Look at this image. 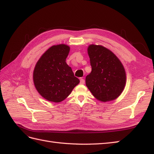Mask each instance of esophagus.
Here are the masks:
<instances>
[{"label":"esophagus","mask_w":154,"mask_h":154,"mask_svg":"<svg viewBox=\"0 0 154 154\" xmlns=\"http://www.w3.org/2000/svg\"><path fill=\"white\" fill-rule=\"evenodd\" d=\"M80 84H81V85H84L85 84V80L83 79H80Z\"/></svg>","instance_id":"34e87169"}]
</instances>
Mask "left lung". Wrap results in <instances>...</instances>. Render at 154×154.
<instances>
[{"label": "left lung", "instance_id": "1", "mask_svg": "<svg viewBox=\"0 0 154 154\" xmlns=\"http://www.w3.org/2000/svg\"><path fill=\"white\" fill-rule=\"evenodd\" d=\"M87 51L92 71L86 77V85L100 101L116 99L126 84L123 64L112 51L103 46L91 45Z\"/></svg>", "mask_w": 154, "mask_h": 154}]
</instances>
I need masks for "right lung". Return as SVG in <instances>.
<instances>
[{
	"mask_svg": "<svg viewBox=\"0 0 154 154\" xmlns=\"http://www.w3.org/2000/svg\"><path fill=\"white\" fill-rule=\"evenodd\" d=\"M70 48L54 45L38 60L33 71V82L38 92L48 101L60 102L68 96L79 79L66 62Z\"/></svg>",
	"mask_w": 154,
	"mask_h": 154,
	"instance_id": "right-lung-1",
	"label": "right lung"
}]
</instances>
